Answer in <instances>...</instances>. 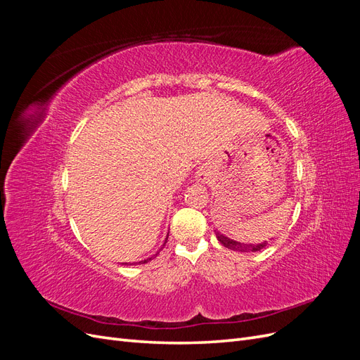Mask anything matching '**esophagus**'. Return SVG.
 I'll list each match as a JSON object with an SVG mask.
<instances>
[{
	"mask_svg": "<svg viewBox=\"0 0 360 360\" xmlns=\"http://www.w3.org/2000/svg\"><path fill=\"white\" fill-rule=\"evenodd\" d=\"M200 177H201V180H204V179H205V174H204V172H201V174H200Z\"/></svg>",
	"mask_w": 360,
	"mask_h": 360,
	"instance_id": "esophagus-1",
	"label": "esophagus"
}]
</instances>
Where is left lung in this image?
I'll return each mask as SVG.
<instances>
[{"label": "left lung", "mask_w": 360, "mask_h": 360, "mask_svg": "<svg viewBox=\"0 0 360 360\" xmlns=\"http://www.w3.org/2000/svg\"><path fill=\"white\" fill-rule=\"evenodd\" d=\"M217 240H219L225 248L228 249H233V250H238V252H257V250L264 249L267 246V242L263 243H257V245H246V243H240V242H236L231 240V238L225 237L224 234H221L219 231H214Z\"/></svg>", "instance_id": "obj_1"}]
</instances>
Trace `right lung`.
Listing matches in <instances>:
<instances>
[{
    "label": "right lung",
    "mask_w": 360,
    "mask_h": 360,
    "mask_svg": "<svg viewBox=\"0 0 360 360\" xmlns=\"http://www.w3.org/2000/svg\"><path fill=\"white\" fill-rule=\"evenodd\" d=\"M167 238H168V237H167ZM165 243H167V242H165ZM150 259H151V258H148V259H144V261H141V263H147V261H150Z\"/></svg>",
    "instance_id": "right-lung-1"
}]
</instances>
